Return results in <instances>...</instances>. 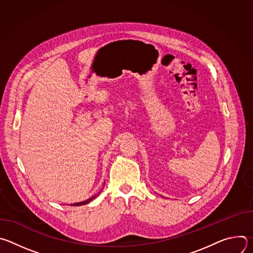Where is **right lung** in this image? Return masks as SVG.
<instances>
[{
    "instance_id": "1",
    "label": "right lung",
    "mask_w": 253,
    "mask_h": 253,
    "mask_svg": "<svg viewBox=\"0 0 253 253\" xmlns=\"http://www.w3.org/2000/svg\"><path fill=\"white\" fill-rule=\"evenodd\" d=\"M97 195H95V196H93V197H91V198H89V199H87V200H85V201H83V202H78V203H74L73 205L72 206H80V205H84V204H87V203H89L91 200H93L95 197H96Z\"/></svg>"
}]
</instances>
